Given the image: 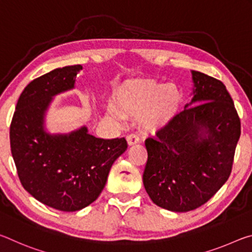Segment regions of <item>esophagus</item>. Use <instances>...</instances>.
Wrapping results in <instances>:
<instances>
[{"label": "esophagus", "mask_w": 252, "mask_h": 252, "mask_svg": "<svg viewBox=\"0 0 252 252\" xmlns=\"http://www.w3.org/2000/svg\"><path fill=\"white\" fill-rule=\"evenodd\" d=\"M126 139H127V143H128V145L129 146H131V145H135V144H137L138 142H139V138H138V136L137 135H135V134H130V135H128L126 137Z\"/></svg>", "instance_id": "esophagus-1"}]
</instances>
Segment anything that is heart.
<instances>
[{
  "instance_id": "obj_1",
  "label": "heart",
  "mask_w": 252,
  "mask_h": 252,
  "mask_svg": "<svg viewBox=\"0 0 252 252\" xmlns=\"http://www.w3.org/2000/svg\"><path fill=\"white\" fill-rule=\"evenodd\" d=\"M113 115L137 118L146 133H158L170 125L179 115L183 94L172 84L144 79L127 82L114 94Z\"/></svg>"
}]
</instances>
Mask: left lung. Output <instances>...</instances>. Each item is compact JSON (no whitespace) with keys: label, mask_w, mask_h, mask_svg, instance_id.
<instances>
[{"label":"left lung","mask_w":252,"mask_h":252,"mask_svg":"<svg viewBox=\"0 0 252 252\" xmlns=\"http://www.w3.org/2000/svg\"><path fill=\"white\" fill-rule=\"evenodd\" d=\"M193 98L166 128L145 141L143 183L151 200L174 212L201 207L232 170L241 134L233 100L220 80L192 71ZM202 104L191 107L192 103Z\"/></svg>","instance_id":"1"}]
</instances>
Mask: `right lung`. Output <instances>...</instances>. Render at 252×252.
Returning <instances> with one entry per match:
<instances>
[{
    "label": "right lung",
    "instance_id": "right-lung-1",
    "mask_svg": "<svg viewBox=\"0 0 252 252\" xmlns=\"http://www.w3.org/2000/svg\"><path fill=\"white\" fill-rule=\"evenodd\" d=\"M80 64L36 78L20 96L10 126L11 153L22 187L48 207L81 210L105 188L111 165L127 150L125 138H97L86 126L69 134L44 130L52 98L75 88Z\"/></svg>",
    "mask_w": 252,
    "mask_h": 252
}]
</instances>
